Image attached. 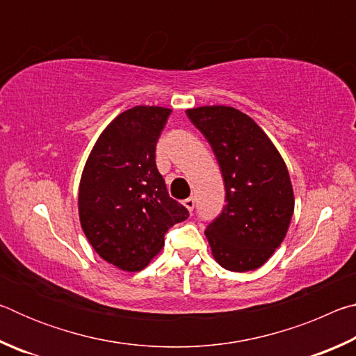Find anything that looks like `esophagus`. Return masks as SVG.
Here are the masks:
<instances>
[{
    "mask_svg": "<svg viewBox=\"0 0 356 356\" xmlns=\"http://www.w3.org/2000/svg\"><path fill=\"white\" fill-rule=\"evenodd\" d=\"M184 206L188 209L190 212H193V209H195V197H186L184 201Z\"/></svg>",
    "mask_w": 356,
    "mask_h": 356,
    "instance_id": "34e87169",
    "label": "esophagus"
}]
</instances>
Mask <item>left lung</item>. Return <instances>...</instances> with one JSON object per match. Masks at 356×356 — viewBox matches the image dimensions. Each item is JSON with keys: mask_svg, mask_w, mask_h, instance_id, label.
<instances>
[{"mask_svg": "<svg viewBox=\"0 0 356 356\" xmlns=\"http://www.w3.org/2000/svg\"><path fill=\"white\" fill-rule=\"evenodd\" d=\"M186 116L212 147L225 180L226 206L206 229L212 254L231 272L256 270L284 240L293 213L284 160L254 120L236 108H193Z\"/></svg>", "mask_w": 356, "mask_h": 356, "instance_id": "8db88e82", "label": "left lung"}]
</instances>
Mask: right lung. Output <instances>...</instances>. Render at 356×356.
Returning <instances> with one entry per match:
<instances>
[{
    "label": "right lung",
    "instance_id": "obj_1",
    "mask_svg": "<svg viewBox=\"0 0 356 356\" xmlns=\"http://www.w3.org/2000/svg\"><path fill=\"white\" fill-rule=\"evenodd\" d=\"M171 110L135 106L113 120L86 161L78 191L80 221L102 259L138 272L165 245V234L188 218L156 170L155 147Z\"/></svg>",
    "mask_w": 356,
    "mask_h": 356
}]
</instances>
